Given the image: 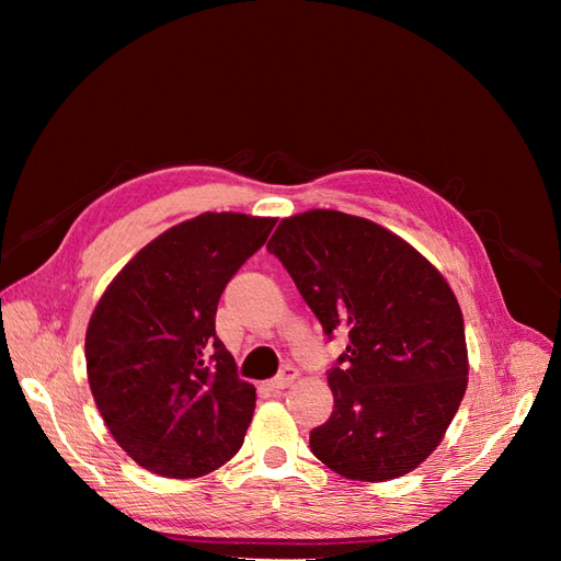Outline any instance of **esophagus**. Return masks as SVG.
Listing matches in <instances>:
<instances>
[{
    "label": "esophagus",
    "mask_w": 561,
    "mask_h": 561,
    "mask_svg": "<svg viewBox=\"0 0 561 561\" xmlns=\"http://www.w3.org/2000/svg\"><path fill=\"white\" fill-rule=\"evenodd\" d=\"M295 379H297V367L285 365V367L278 371V375L268 381V388H271V390H283V388L290 386Z\"/></svg>",
    "instance_id": "1"
}]
</instances>
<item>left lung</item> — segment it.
Returning a JSON list of instances; mask_svg holds the SVG:
<instances>
[{
    "instance_id": "1",
    "label": "left lung",
    "mask_w": 561,
    "mask_h": 561,
    "mask_svg": "<svg viewBox=\"0 0 561 561\" xmlns=\"http://www.w3.org/2000/svg\"><path fill=\"white\" fill-rule=\"evenodd\" d=\"M328 339L348 334L328 369L332 416L311 451L348 480L383 482L439 445L468 383L463 316L439 271L363 217L309 210L266 245Z\"/></svg>"
}]
</instances>
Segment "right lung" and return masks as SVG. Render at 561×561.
I'll list each match as a JSON object with an SVG mask.
<instances>
[{
	"label": "right lung",
	"mask_w": 561,
	"mask_h": 561,
	"mask_svg": "<svg viewBox=\"0 0 561 561\" xmlns=\"http://www.w3.org/2000/svg\"><path fill=\"white\" fill-rule=\"evenodd\" d=\"M274 219L203 213L122 268L91 316L87 369L100 416L135 463L198 478L241 449L254 386L215 334L227 283Z\"/></svg>",
	"instance_id": "obj_1"
}]
</instances>
